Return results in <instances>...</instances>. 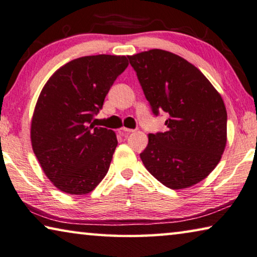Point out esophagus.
Here are the masks:
<instances>
[{"label":"esophagus","instance_id":"obj_1","mask_svg":"<svg viewBox=\"0 0 257 257\" xmlns=\"http://www.w3.org/2000/svg\"><path fill=\"white\" fill-rule=\"evenodd\" d=\"M119 134L121 137H127L130 133H132V132H134V130H131V128H126V127H121V128H119Z\"/></svg>","mask_w":257,"mask_h":257}]
</instances>
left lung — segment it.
<instances>
[{"mask_svg": "<svg viewBox=\"0 0 257 257\" xmlns=\"http://www.w3.org/2000/svg\"><path fill=\"white\" fill-rule=\"evenodd\" d=\"M128 60L153 112L168 113L166 132L148 136L142 163L167 188L192 187L207 178L224 151L223 99L197 67L178 54L154 49Z\"/></svg>", "mask_w": 257, "mask_h": 257, "instance_id": "8db88e82", "label": "left lung"}]
</instances>
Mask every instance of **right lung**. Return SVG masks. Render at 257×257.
<instances>
[{"label": "right lung", "mask_w": 257, "mask_h": 257, "mask_svg": "<svg viewBox=\"0 0 257 257\" xmlns=\"http://www.w3.org/2000/svg\"><path fill=\"white\" fill-rule=\"evenodd\" d=\"M127 66L125 56L77 58L60 67L42 89L31 141L42 170L60 191L86 195L106 176L117 138L91 120Z\"/></svg>", "instance_id": "obj_1"}]
</instances>
